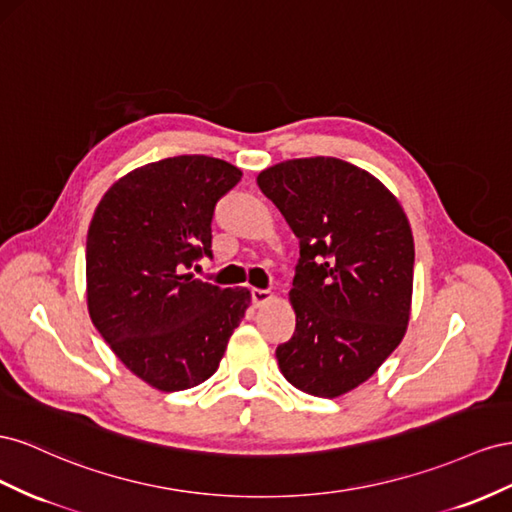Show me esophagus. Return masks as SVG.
Segmentation results:
<instances>
[{
  "label": "esophagus",
  "instance_id": "34e87169",
  "mask_svg": "<svg viewBox=\"0 0 512 512\" xmlns=\"http://www.w3.org/2000/svg\"><path fill=\"white\" fill-rule=\"evenodd\" d=\"M251 298H253V304H255V306H264L266 302L272 300V294H270L268 289H257V287H253V289H251Z\"/></svg>",
  "mask_w": 512,
  "mask_h": 512
}]
</instances>
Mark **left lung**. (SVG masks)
I'll list each match as a JSON object with an SVG mask.
<instances>
[{
    "label": "left lung",
    "instance_id": "left-lung-1",
    "mask_svg": "<svg viewBox=\"0 0 512 512\" xmlns=\"http://www.w3.org/2000/svg\"><path fill=\"white\" fill-rule=\"evenodd\" d=\"M257 184L300 240L289 291L296 332L276 347L281 373L313 397H341L367 382L405 334L410 223L382 182L332 156L285 160Z\"/></svg>",
    "mask_w": 512,
    "mask_h": 512
}]
</instances>
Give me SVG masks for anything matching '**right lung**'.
<instances>
[{
  "mask_svg": "<svg viewBox=\"0 0 512 512\" xmlns=\"http://www.w3.org/2000/svg\"><path fill=\"white\" fill-rule=\"evenodd\" d=\"M242 171L212 156H173L126 173L87 229V311L128 371L163 392L218 369L251 304L246 287L195 279L212 257V216Z\"/></svg>",
  "mask_w": 512,
  "mask_h": 512,
  "instance_id": "right-lung-1",
  "label": "right lung"
}]
</instances>
